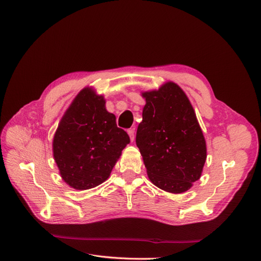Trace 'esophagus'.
I'll return each instance as SVG.
<instances>
[{"label": "esophagus", "instance_id": "34e87169", "mask_svg": "<svg viewBox=\"0 0 261 261\" xmlns=\"http://www.w3.org/2000/svg\"><path fill=\"white\" fill-rule=\"evenodd\" d=\"M127 133H128L130 140L134 141V139H135V128H129V129L127 130Z\"/></svg>", "mask_w": 261, "mask_h": 261}]
</instances>
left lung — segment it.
Here are the masks:
<instances>
[{"label": "left lung", "mask_w": 261, "mask_h": 261, "mask_svg": "<svg viewBox=\"0 0 261 261\" xmlns=\"http://www.w3.org/2000/svg\"><path fill=\"white\" fill-rule=\"evenodd\" d=\"M146 105L136 145L151 183L172 194L185 193L201 176L207 147L191 101L173 82L141 92Z\"/></svg>", "instance_id": "1"}]
</instances>
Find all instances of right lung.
I'll use <instances>...</instances> for the list:
<instances>
[{
	"mask_svg": "<svg viewBox=\"0 0 261 261\" xmlns=\"http://www.w3.org/2000/svg\"><path fill=\"white\" fill-rule=\"evenodd\" d=\"M129 136L118 128L106 100L91 87L77 94L61 118L53 137V156L60 175L77 191L106 181Z\"/></svg>",
	"mask_w": 261,
	"mask_h": 261,
	"instance_id": "1",
	"label": "right lung"
}]
</instances>
